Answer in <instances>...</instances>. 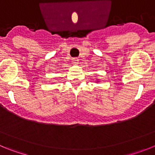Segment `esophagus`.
<instances>
[{
	"instance_id": "obj_1",
	"label": "esophagus",
	"mask_w": 155,
	"mask_h": 155,
	"mask_svg": "<svg viewBox=\"0 0 155 155\" xmlns=\"http://www.w3.org/2000/svg\"><path fill=\"white\" fill-rule=\"evenodd\" d=\"M78 61H79V60L78 58H73V59H72V62H73L74 64H78Z\"/></svg>"
}]
</instances>
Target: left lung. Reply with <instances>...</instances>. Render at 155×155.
I'll list each match as a JSON object with an SVG mask.
<instances>
[{"mask_svg":"<svg viewBox=\"0 0 155 155\" xmlns=\"http://www.w3.org/2000/svg\"><path fill=\"white\" fill-rule=\"evenodd\" d=\"M95 82H96V83H99L100 80H99V79H96V81H95Z\"/></svg>","mask_w":155,"mask_h":155,"instance_id":"8db88e82","label":"left lung"}]
</instances>
